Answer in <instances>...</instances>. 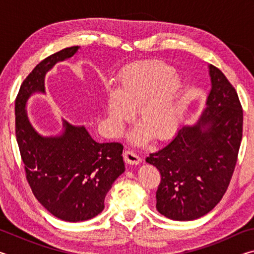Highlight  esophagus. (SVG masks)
Returning <instances> with one entry per match:
<instances>
[{
    "mask_svg": "<svg viewBox=\"0 0 254 254\" xmlns=\"http://www.w3.org/2000/svg\"><path fill=\"white\" fill-rule=\"evenodd\" d=\"M123 157L126 162L130 163V165H139L141 162V158L133 151H130V150H127V151L123 153Z\"/></svg>",
    "mask_w": 254,
    "mask_h": 254,
    "instance_id": "34e87169",
    "label": "esophagus"
}]
</instances>
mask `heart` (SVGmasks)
<instances>
[{
  "instance_id": "1",
  "label": "heart",
  "mask_w": 254,
  "mask_h": 254,
  "mask_svg": "<svg viewBox=\"0 0 254 254\" xmlns=\"http://www.w3.org/2000/svg\"><path fill=\"white\" fill-rule=\"evenodd\" d=\"M175 70L157 60L135 63L121 71L118 88L106 91L104 110L107 127L120 134L136 109L140 127L132 131V143L142 144L151 135L165 140L175 131L183 109L185 86Z\"/></svg>"
}]
</instances>
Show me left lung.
<instances>
[{
    "label": "left lung",
    "instance_id": "1",
    "mask_svg": "<svg viewBox=\"0 0 254 254\" xmlns=\"http://www.w3.org/2000/svg\"><path fill=\"white\" fill-rule=\"evenodd\" d=\"M208 69L212 86L198 120L145 159L161 175L158 212L174 221L210 212L225 194L238 160L243 128L238 93L218 68Z\"/></svg>",
    "mask_w": 254,
    "mask_h": 254
}]
</instances>
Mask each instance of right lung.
I'll use <instances>...</instances> for the list:
<instances>
[{"label":"right lung","instance_id":"right-lung-1","mask_svg":"<svg viewBox=\"0 0 254 254\" xmlns=\"http://www.w3.org/2000/svg\"><path fill=\"white\" fill-rule=\"evenodd\" d=\"M79 48H65L38 64L15 100V135L28 183L40 204L66 222L87 221L100 214L107 191L126 170L121 143H98L84 126L66 120L60 134L45 136L29 121L27 103L33 94H46L47 72Z\"/></svg>","mask_w":254,"mask_h":254}]
</instances>
